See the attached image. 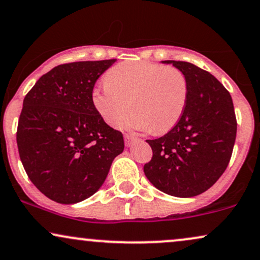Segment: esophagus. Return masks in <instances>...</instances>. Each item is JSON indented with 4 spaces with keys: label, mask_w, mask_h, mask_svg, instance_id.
Masks as SVG:
<instances>
[{
    "label": "esophagus",
    "mask_w": 260,
    "mask_h": 260,
    "mask_svg": "<svg viewBox=\"0 0 260 260\" xmlns=\"http://www.w3.org/2000/svg\"><path fill=\"white\" fill-rule=\"evenodd\" d=\"M133 141H136V138H134V137L128 136V134H126V136H124V144H126V146L132 145Z\"/></svg>",
    "instance_id": "1"
}]
</instances>
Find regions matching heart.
<instances>
[{
  "instance_id": "b5f03b06",
  "label": "heart",
  "mask_w": 260,
  "mask_h": 260,
  "mask_svg": "<svg viewBox=\"0 0 260 260\" xmlns=\"http://www.w3.org/2000/svg\"><path fill=\"white\" fill-rule=\"evenodd\" d=\"M188 86L176 68L147 61H127L106 74V84L92 92V104L111 127L162 134L175 126L185 110Z\"/></svg>"
}]
</instances>
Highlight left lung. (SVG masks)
Wrapping results in <instances>:
<instances>
[{
	"instance_id": "left-lung-1",
	"label": "left lung",
	"mask_w": 260,
	"mask_h": 260,
	"mask_svg": "<svg viewBox=\"0 0 260 260\" xmlns=\"http://www.w3.org/2000/svg\"><path fill=\"white\" fill-rule=\"evenodd\" d=\"M160 62L185 75L188 94L175 127L158 139L146 140L153 156L144 173L157 189L190 198L209 189L228 167L236 138L234 106L229 92L209 72L189 62Z\"/></svg>"
}]
</instances>
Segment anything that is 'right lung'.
Returning a JSON list of instances; mask_svg holds the SVG:
<instances>
[{
	"mask_svg": "<svg viewBox=\"0 0 260 260\" xmlns=\"http://www.w3.org/2000/svg\"><path fill=\"white\" fill-rule=\"evenodd\" d=\"M115 61L60 64L26 94L16 132L19 154L32 183L54 202L90 198L124 149L122 133L92 104L97 79Z\"/></svg>",
	"mask_w": 260,
	"mask_h": 260,
	"instance_id": "right-lung-1",
	"label": "right lung"
}]
</instances>
